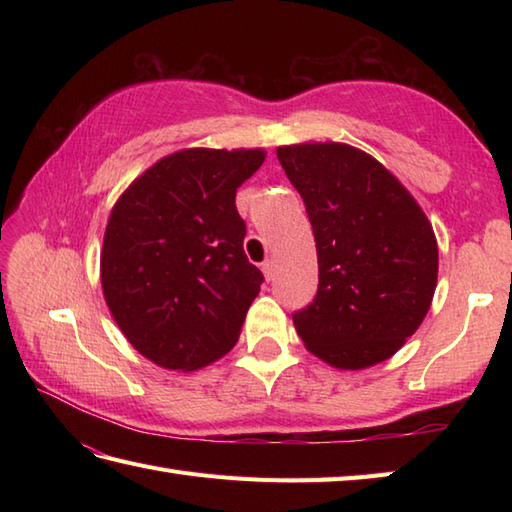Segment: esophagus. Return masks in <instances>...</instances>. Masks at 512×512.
<instances>
[{
    "instance_id": "esophagus-1",
    "label": "esophagus",
    "mask_w": 512,
    "mask_h": 512,
    "mask_svg": "<svg viewBox=\"0 0 512 512\" xmlns=\"http://www.w3.org/2000/svg\"><path fill=\"white\" fill-rule=\"evenodd\" d=\"M262 273H264V277L270 281L275 277V262L273 259H266V262L262 264Z\"/></svg>"
}]
</instances>
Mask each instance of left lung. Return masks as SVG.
Wrapping results in <instances>:
<instances>
[{
    "instance_id": "obj_1",
    "label": "left lung",
    "mask_w": 512,
    "mask_h": 512,
    "mask_svg": "<svg viewBox=\"0 0 512 512\" xmlns=\"http://www.w3.org/2000/svg\"><path fill=\"white\" fill-rule=\"evenodd\" d=\"M306 204L319 288L292 314L308 350L339 369L387 361L420 328L438 281V244L411 193L343 143L277 149Z\"/></svg>"
}]
</instances>
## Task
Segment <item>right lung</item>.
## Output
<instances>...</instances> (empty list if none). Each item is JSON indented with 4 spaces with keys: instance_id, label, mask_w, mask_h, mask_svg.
Returning a JSON list of instances; mask_svg holds the SVG:
<instances>
[{
    "instance_id": "add662e5",
    "label": "right lung",
    "mask_w": 512,
    "mask_h": 512,
    "mask_svg": "<svg viewBox=\"0 0 512 512\" xmlns=\"http://www.w3.org/2000/svg\"><path fill=\"white\" fill-rule=\"evenodd\" d=\"M264 158V149H182L114 204L103 295L125 339L156 365L191 372L237 343L264 275L244 253L235 193Z\"/></svg>"
}]
</instances>
